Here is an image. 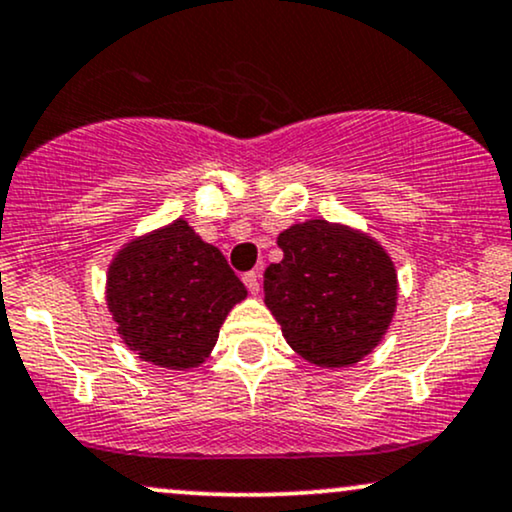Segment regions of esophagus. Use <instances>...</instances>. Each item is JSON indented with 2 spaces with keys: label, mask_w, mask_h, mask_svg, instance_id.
Here are the masks:
<instances>
[{
  "label": "esophagus",
  "mask_w": 512,
  "mask_h": 512,
  "mask_svg": "<svg viewBox=\"0 0 512 512\" xmlns=\"http://www.w3.org/2000/svg\"><path fill=\"white\" fill-rule=\"evenodd\" d=\"M243 281H245V286H248V291L252 293V296H257V293H260V274H257V272L243 274Z\"/></svg>",
  "instance_id": "esophagus-1"
}]
</instances>
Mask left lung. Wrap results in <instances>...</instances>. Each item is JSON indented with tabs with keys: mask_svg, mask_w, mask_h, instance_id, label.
Masks as SVG:
<instances>
[{
	"mask_svg": "<svg viewBox=\"0 0 512 512\" xmlns=\"http://www.w3.org/2000/svg\"><path fill=\"white\" fill-rule=\"evenodd\" d=\"M284 260L264 272V305L308 363L346 368L383 342L397 308V269L375 238L310 219L276 238Z\"/></svg>",
	"mask_w": 512,
	"mask_h": 512,
	"instance_id": "1",
	"label": "left lung"
}]
</instances>
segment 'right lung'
Wrapping results in <instances>:
<instances>
[{
  "label": "right lung",
  "mask_w": 512,
  "mask_h": 512,
  "mask_svg": "<svg viewBox=\"0 0 512 512\" xmlns=\"http://www.w3.org/2000/svg\"><path fill=\"white\" fill-rule=\"evenodd\" d=\"M248 289L219 248L178 219L117 250L105 301L117 334L142 361L190 370L211 354L231 308Z\"/></svg>",
  "instance_id": "right-lung-1"
}]
</instances>
